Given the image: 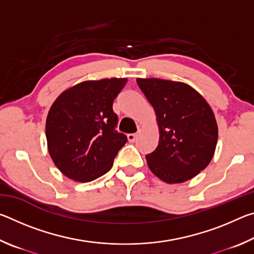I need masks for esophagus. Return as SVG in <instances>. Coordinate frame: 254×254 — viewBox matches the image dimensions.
Here are the masks:
<instances>
[{
  "label": "esophagus",
  "mask_w": 254,
  "mask_h": 254,
  "mask_svg": "<svg viewBox=\"0 0 254 254\" xmlns=\"http://www.w3.org/2000/svg\"><path fill=\"white\" fill-rule=\"evenodd\" d=\"M135 139H136V134H135V133H130V134H127L128 142H134Z\"/></svg>",
  "instance_id": "esophagus-1"
}]
</instances>
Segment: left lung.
I'll use <instances>...</instances> for the list:
<instances>
[{
	"instance_id": "8db88e82",
	"label": "left lung",
	"mask_w": 254,
	"mask_h": 254,
	"mask_svg": "<svg viewBox=\"0 0 254 254\" xmlns=\"http://www.w3.org/2000/svg\"><path fill=\"white\" fill-rule=\"evenodd\" d=\"M157 115L158 147L145 156L150 170L168 184L184 183L204 170L217 143L216 120L203 96L187 84L137 78Z\"/></svg>"
}]
</instances>
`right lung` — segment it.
I'll use <instances>...</instances> for the list:
<instances>
[{
	"label": "right lung",
	"instance_id": "right-lung-1",
	"mask_svg": "<svg viewBox=\"0 0 254 254\" xmlns=\"http://www.w3.org/2000/svg\"><path fill=\"white\" fill-rule=\"evenodd\" d=\"M127 78L89 80L64 92L50 107L46 136L50 157L68 178L88 183L109 171L127 137L117 131L113 102Z\"/></svg>",
	"mask_w": 254,
	"mask_h": 254
}]
</instances>
